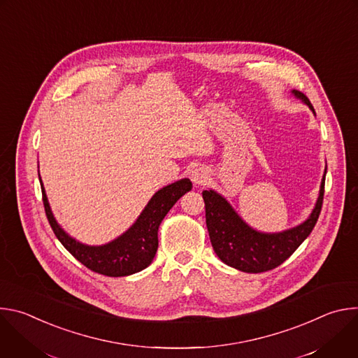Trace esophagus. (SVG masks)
<instances>
[{
  "label": "esophagus",
  "mask_w": 358,
  "mask_h": 358,
  "mask_svg": "<svg viewBox=\"0 0 358 358\" xmlns=\"http://www.w3.org/2000/svg\"><path fill=\"white\" fill-rule=\"evenodd\" d=\"M191 180L195 185H203L208 180V173H207L206 169L198 167V169L191 171Z\"/></svg>",
  "instance_id": "1"
}]
</instances>
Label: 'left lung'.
Here are the masks:
<instances>
[{
  "mask_svg": "<svg viewBox=\"0 0 358 358\" xmlns=\"http://www.w3.org/2000/svg\"><path fill=\"white\" fill-rule=\"evenodd\" d=\"M293 93L315 113L308 96L299 90ZM323 195L324 178L317 203L309 220L282 234L268 235L249 228L220 194L213 189L202 191L206 202V222L217 257L228 266L246 273H261L278 268L313 231L322 211Z\"/></svg>",
  "mask_w": 358,
  "mask_h": 358,
  "instance_id": "left-lung-1",
  "label": "left lung"
}]
</instances>
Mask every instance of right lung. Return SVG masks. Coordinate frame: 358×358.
Wrapping results in <instances>:
<instances>
[{
	"mask_svg": "<svg viewBox=\"0 0 358 358\" xmlns=\"http://www.w3.org/2000/svg\"><path fill=\"white\" fill-rule=\"evenodd\" d=\"M41 188L46 218L61 243L87 269L119 278L140 272L151 264L159 248L157 232L162 221L174 203L192 188V184L184 178L157 191L136 224L126 234L103 246H86L68 236L50 213L43 185Z\"/></svg>",
	"mask_w": 358,
	"mask_h": 358,
	"instance_id": "right-lung-1",
	"label": "right lung"
}]
</instances>
